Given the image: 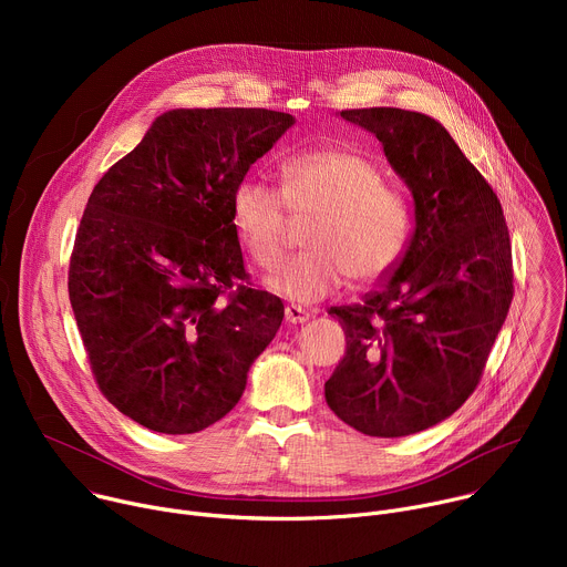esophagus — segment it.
<instances>
[{
	"label": "esophagus",
	"mask_w": 567,
	"mask_h": 567,
	"mask_svg": "<svg viewBox=\"0 0 567 567\" xmlns=\"http://www.w3.org/2000/svg\"><path fill=\"white\" fill-rule=\"evenodd\" d=\"M285 320L291 322V326H298V322H307L309 320V311L302 309L300 305H287L285 307Z\"/></svg>",
	"instance_id": "1"
}]
</instances>
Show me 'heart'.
I'll use <instances>...</instances> for the list:
<instances>
[{
	"label": "heart",
	"instance_id": "1",
	"mask_svg": "<svg viewBox=\"0 0 567 567\" xmlns=\"http://www.w3.org/2000/svg\"><path fill=\"white\" fill-rule=\"evenodd\" d=\"M282 193L265 179H245L230 197V224L247 256L265 271L287 254L289 214L316 215L305 233L309 254L269 278L293 302H318L348 278L374 282L403 256L411 239V206L383 186L381 171L352 150H313L280 166Z\"/></svg>",
	"mask_w": 567,
	"mask_h": 567
}]
</instances>
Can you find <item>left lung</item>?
<instances>
[{"label": "left lung", "instance_id": "8db88e82", "mask_svg": "<svg viewBox=\"0 0 567 567\" xmlns=\"http://www.w3.org/2000/svg\"><path fill=\"white\" fill-rule=\"evenodd\" d=\"M341 116L381 141L413 195L415 230L361 305L330 309L348 350L326 399L352 429L403 437L451 417L475 390L514 298L509 230L442 123L396 107Z\"/></svg>", "mask_w": 567, "mask_h": 567}]
</instances>
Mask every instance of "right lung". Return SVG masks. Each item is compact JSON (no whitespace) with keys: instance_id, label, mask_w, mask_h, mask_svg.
<instances>
[{"instance_id":"add662e5","label":"right lung","mask_w":567,"mask_h":567,"mask_svg":"<svg viewBox=\"0 0 567 567\" xmlns=\"http://www.w3.org/2000/svg\"><path fill=\"white\" fill-rule=\"evenodd\" d=\"M293 123L171 110L90 195L69 300L101 392L150 431L197 433L230 413L280 328L282 300L245 285L230 197Z\"/></svg>"}]
</instances>
